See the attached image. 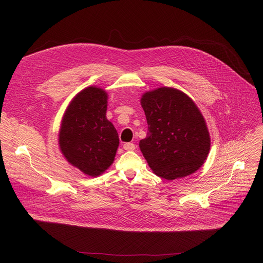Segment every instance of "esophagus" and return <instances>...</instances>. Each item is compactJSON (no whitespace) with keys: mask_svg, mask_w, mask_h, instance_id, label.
<instances>
[{"mask_svg":"<svg viewBox=\"0 0 263 263\" xmlns=\"http://www.w3.org/2000/svg\"><path fill=\"white\" fill-rule=\"evenodd\" d=\"M123 149L124 150H129V151L134 150L135 149V145L133 143H126V144H123Z\"/></svg>","mask_w":263,"mask_h":263,"instance_id":"obj_1","label":"esophagus"}]
</instances>
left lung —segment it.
Returning <instances> with one entry per match:
<instances>
[{"label": "left lung", "mask_w": 263, "mask_h": 263, "mask_svg": "<svg viewBox=\"0 0 263 263\" xmlns=\"http://www.w3.org/2000/svg\"><path fill=\"white\" fill-rule=\"evenodd\" d=\"M148 132L140 148L149 167L166 180L195 173L210 151V134L199 108L187 95L160 87L142 96Z\"/></svg>", "instance_id": "left-lung-1"}]
</instances>
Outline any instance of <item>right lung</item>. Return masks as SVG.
Wrapping results in <instances>:
<instances>
[{
  "instance_id": "right-lung-1",
  "label": "right lung",
  "mask_w": 263,
  "mask_h": 263,
  "mask_svg": "<svg viewBox=\"0 0 263 263\" xmlns=\"http://www.w3.org/2000/svg\"><path fill=\"white\" fill-rule=\"evenodd\" d=\"M107 93L89 86L69 103L59 133L60 149L72 166L90 177L104 173L114 162L118 133L106 118Z\"/></svg>"
}]
</instances>
